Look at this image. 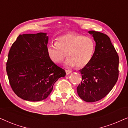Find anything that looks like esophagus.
Listing matches in <instances>:
<instances>
[{
  "label": "esophagus",
  "mask_w": 128,
  "mask_h": 128,
  "mask_svg": "<svg viewBox=\"0 0 128 128\" xmlns=\"http://www.w3.org/2000/svg\"><path fill=\"white\" fill-rule=\"evenodd\" d=\"M71 72H72V71L70 70H66V74H69Z\"/></svg>",
  "instance_id": "obj_1"
}]
</instances>
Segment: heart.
Listing matches in <instances>:
<instances>
[{
  "label": "heart",
  "mask_w": 128,
  "mask_h": 128,
  "mask_svg": "<svg viewBox=\"0 0 128 128\" xmlns=\"http://www.w3.org/2000/svg\"><path fill=\"white\" fill-rule=\"evenodd\" d=\"M95 49V41L92 37L70 32L58 37L55 44L48 45L47 54L55 64L62 62L67 55L66 66L82 68L92 60Z\"/></svg>",
  "instance_id": "b5f03b06"
}]
</instances>
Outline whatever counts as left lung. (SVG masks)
Here are the masks:
<instances>
[{
    "label": "left lung",
    "instance_id": "8db88e82",
    "mask_svg": "<svg viewBox=\"0 0 128 128\" xmlns=\"http://www.w3.org/2000/svg\"><path fill=\"white\" fill-rule=\"evenodd\" d=\"M96 42L93 57L80 69L82 81L77 87L84 101L96 102L106 97L116 84L119 75V56L107 35L89 31Z\"/></svg>",
    "mask_w": 128,
    "mask_h": 128
}]
</instances>
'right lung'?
<instances>
[{
  "instance_id": "1",
  "label": "right lung",
  "mask_w": 128,
  "mask_h": 128,
  "mask_svg": "<svg viewBox=\"0 0 128 128\" xmlns=\"http://www.w3.org/2000/svg\"><path fill=\"white\" fill-rule=\"evenodd\" d=\"M46 33L20 35L8 54L6 72L12 90L24 100L46 98L54 84L65 70L50 60L47 54Z\"/></svg>"
}]
</instances>
